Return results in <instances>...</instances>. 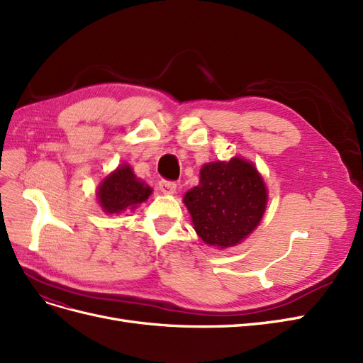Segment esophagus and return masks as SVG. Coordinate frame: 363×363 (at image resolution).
Wrapping results in <instances>:
<instances>
[{
  "mask_svg": "<svg viewBox=\"0 0 363 363\" xmlns=\"http://www.w3.org/2000/svg\"><path fill=\"white\" fill-rule=\"evenodd\" d=\"M158 186H160V190H161V193H164V194H173L174 191H177V184H174L173 181H160V184H158Z\"/></svg>",
  "mask_w": 363,
  "mask_h": 363,
  "instance_id": "obj_1",
  "label": "esophagus"
}]
</instances>
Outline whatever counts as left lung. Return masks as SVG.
I'll return each instance as SVG.
<instances>
[{"label": "left lung", "instance_id": "1", "mask_svg": "<svg viewBox=\"0 0 363 363\" xmlns=\"http://www.w3.org/2000/svg\"><path fill=\"white\" fill-rule=\"evenodd\" d=\"M267 186L252 162L233 157L208 162L199 185L184 196L194 230L205 244L226 249L240 244L259 225L267 206Z\"/></svg>", "mask_w": 363, "mask_h": 363}]
</instances>
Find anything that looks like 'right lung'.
Returning a JSON list of instances; mask_svg holds the SVG:
<instances>
[{"mask_svg": "<svg viewBox=\"0 0 363 363\" xmlns=\"http://www.w3.org/2000/svg\"><path fill=\"white\" fill-rule=\"evenodd\" d=\"M150 193V186L140 181L130 166L123 164L101 182L96 194L104 213L121 214L137 208L138 203L146 201Z\"/></svg>", "mask_w": 363, "mask_h": 363, "instance_id": "right-lung-1", "label": "right lung"}]
</instances>
